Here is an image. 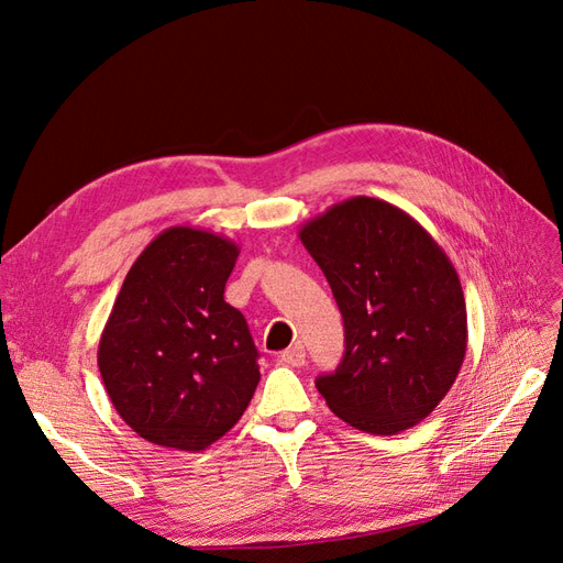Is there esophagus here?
<instances>
[{
	"label": "esophagus",
	"mask_w": 563,
	"mask_h": 563,
	"mask_svg": "<svg viewBox=\"0 0 563 563\" xmlns=\"http://www.w3.org/2000/svg\"><path fill=\"white\" fill-rule=\"evenodd\" d=\"M279 360H282L286 366L300 368V366H305V347H302V345H291V347L284 350V352L279 354Z\"/></svg>",
	"instance_id": "1"
}]
</instances>
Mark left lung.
Instances as JSON below:
<instances>
[{"label":"left lung","instance_id":"8db88e82","mask_svg":"<svg viewBox=\"0 0 563 563\" xmlns=\"http://www.w3.org/2000/svg\"><path fill=\"white\" fill-rule=\"evenodd\" d=\"M298 236L345 323L343 362L317 378L321 397L362 432L413 428L446 397L467 350L465 296L449 255L376 197L335 203Z\"/></svg>","mask_w":563,"mask_h":563}]
</instances>
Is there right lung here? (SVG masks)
I'll return each instance as SVG.
<instances>
[{
  "label": "right lung",
  "mask_w": 563,
  "mask_h": 563,
  "mask_svg": "<svg viewBox=\"0 0 563 563\" xmlns=\"http://www.w3.org/2000/svg\"><path fill=\"white\" fill-rule=\"evenodd\" d=\"M240 246L176 225L122 284L98 343L108 397L150 444L203 451L234 428L261 380L244 314L225 302Z\"/></svg>",
  "instance_id": "1"
}]
</instances>
